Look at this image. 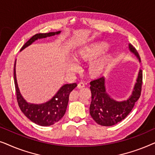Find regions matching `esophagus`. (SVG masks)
Instances as JSON below:
<instances>
[{
  "label": "esophagus",
  "mask_w": 155,
  "mask_h": 155,
  "mask_svg": "<svg viewBox=\"0 0 155 155\" xmlns=\"http://www.w3.org/2000/svg\"><path fill=\"white\" fill-rule=\"evenodd\" d=\"M85 87V84H84V82H80L78 84V87L79 89H81L82 87Z\"/></svg>",
  "instance_id": "esophagus-1"
}]
</instances>
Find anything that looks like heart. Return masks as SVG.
Returning a JSON list of instances; mask_svg holds the SVG:
<instances>
[{"instance_id": "b5f03b06", "label": "heart", "mask_w": 155, "mask_h": 155, "mask_svg": "<svg viewBox=\"0 0 155 155\" xmlns=\"http://www.w3.org/2000/svg\"><path fill=\"white\" fill-rule=\"evenodd\" d=\"M108 48H109V45L107 44L101 43L95 44L90 47L85 48L80 51L78 57L82 60H92L104 53ZM108 61H109L108 58H103L94 61L90 65V71L92 74L94 75H98L102 73L107 64ZM80 68V64L77 60L73 59L70 61L68 64V69L70 71L75 72L79 71Z\"/></svg>"}]
</instances>
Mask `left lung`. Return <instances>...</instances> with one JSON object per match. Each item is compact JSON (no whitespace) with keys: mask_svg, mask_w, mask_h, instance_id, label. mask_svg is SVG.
I'll use <instances>...</instances> for the list:
<instances>
[{"mask_svg":"<svg viewBox=\"0 0 155 155\" xmlns=\"http://www.w3.org/2000/svg\"><path fill=\"white\" fill-rule=\"evenodd\" d=\"M129 49L139 59L140 58L135 47L129 44ZM143 71L140 70L137 82L130 97L126 101L114 100L106 92L105 78L101 77L90 82L92 101L90 113L95 122L103 126H111L124 120L132 111L135 103L141 94Z\"/></svg>","mask_w":155,"mask_h":155,"instance_id":"left-lung-1","label":"left lung"}]
</instances>
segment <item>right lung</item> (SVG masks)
Wrapping results in <instances>:
<instances>
[{
	"mask_svg": "<svg viewBox=\"0 0 155 155\" xmlns=\"http://www.w3.org/2000/svg\"><path fill=\"white\" fill-rule=\"evenodd\" d=\"M61 31L56 32L40 33L31 37L21 48L20 51L27 46L31 45L38 39H43L60 34ZM14 79L15 87L17 101L21 111L29 120L41 126H48L56 124L64 116L66 111L69 95L74 88L77 87V83L66 84L62 86L56 95L47 102L41 104H34L27 102L21 95L16 80L15 63L14 68Z\"/></svg>",
	"mask_w": 155,
	"mask_h": 155,
	"instance_id": "1",
	"label": "right lung"
}]
</instances>
